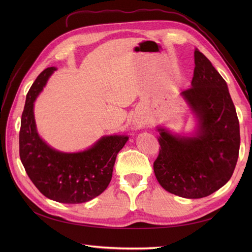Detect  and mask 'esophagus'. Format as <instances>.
Segmentation results:
<instances>
[{
  "label": "esophagus",
  "instance_id": "34e87169",
  "mask_svg": "<svg viewBox=\"0 0 252 252\" xmlns=\"http://www.w3.org/2000/svg\"><path fill=\"white\" fill-rule=\"evenodd\" d=\"M138 127H142V124L140 123V124H138Z\"/></svg>",
  "mask_w": 252,
  "mask_h": 252
}]
</instances>
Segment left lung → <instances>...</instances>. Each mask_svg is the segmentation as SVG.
Instances as JSON below:
<instances>
[{
	"instance_id": "obj_1",
	"label": "left lung",
	"mask_w": 252,
	"mask_h": 252,
	"mask_svg": "<svg viewBox=\"0 0 252 252\" xmlns=\"http://www.w3.org/2000/svg\"><path fill=\"white\" fill-rule=\"evenodd\" d=\"M191 87L182 93L199 121L195 136L159 131L154 163L165 190L186 199L210 195L230 180L240 150V125L227 84L201 51H194Z\"/></svg>"
}]
</instances>
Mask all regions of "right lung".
<instances>
[{
    "instance_id": "right-lung-1",
    "label": "right lung",
    "mask_w": 252,
    "mask_h": 252,
    "mask_svg": "<svg viewBox=\"0 0 252 252\" xmlns=\"http://www.w3.org/2000/svg\"><path fill=\"white\" fill-rule=\"evenodd\" d=\"M55 70L48 67L42 71L26 95L19 139L21 162L34 186L48 199L65 204L85 203L109 185L117 155L128 136H103L93 147L78 154H63L43 142L35 129L33 102Z\"/></svg>"
}]
</instances>
